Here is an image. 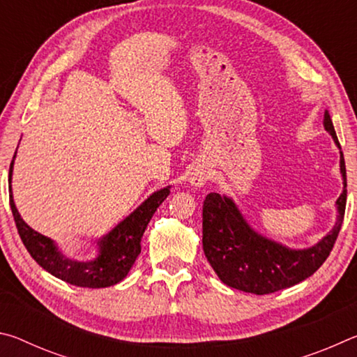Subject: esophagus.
<instances>
[{"mask_svg":"<svg viewBox=\"0 0 357 357\" xmlns=\"http://www.w3.org/2000/svg\"><path fill=\"white\" fill-rule=\"evenodd\" d=\"M208 179H209V174H208V172H206V168H203V167L193 168L192 173H190V178H189L190 184H192L193 187H202V185H204V184H206Z\"/></svg>","mask_w":357,"mask_h":357,"instance_id":"obj_1","label":"esophagus"}]
</instances>
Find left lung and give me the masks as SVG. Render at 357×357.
I'll return each mask as SVG.
<instances>
[{
	"mask_svg": "<svg viewBox=\"0 0 357 357\" xmlns=\"http://www.w3.org/2000/svg\"><path fill=\"white\" fill-rule=\"evenodd\" d=\"M324 129L338 148L334 124L324 112ZM343 192L335 202L337 222L329 234L309 249L293 250L258 234L225 195L211 192L203 203V250L225 285L253 294H269L289 288L317 273L334 247L347 206V168L340 151Z\"/></svg>",
	"mask_w": 357,
	"mask_h": 357,
	"instance_id": "obj_1",
	"label": "left lung"
}]
</instances>
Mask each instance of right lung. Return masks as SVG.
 Returning a JSON list of instances; mask_svg holds the SVG:
<instances>
[{
	"label": "right lung",
	"instance_id": "1",
	"mask_svg": "<svg viewBox=\"0 0 357 357\" xmlns=\"http://www.w3.org/2000/svg\"><path fill=\"white\" fill-rule=\"evenodd\" d=\"M12 167H14V160L10 162L9 168V203L23 245L26 247L29 255L36 259V263L44 268L47 273L70 283V285L83 288H105L116 285L129 274L130 268L142 252V238L151 217L154 215L162 202L170 195V187H164L149 195L134 213H130L112 231H108L105 236L98 241V257L89 261H78V259L63 255L50 238L38 233L22 219L15 208L14 197H12Z\"/></svg>",
	"mask_w": 357,
	"mask_h": 357
}]
</instances>
